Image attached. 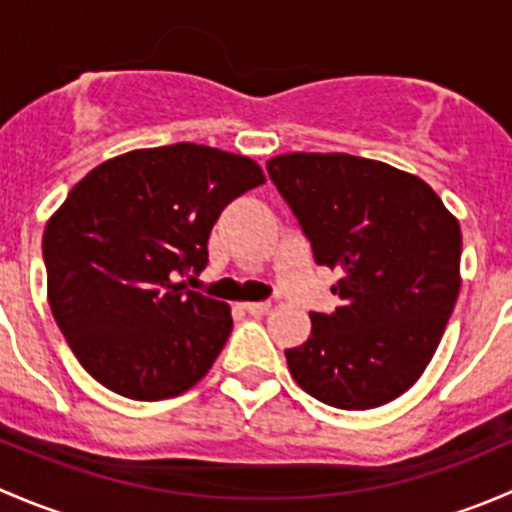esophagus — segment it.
<instances>
[{
	"label": "esophagus",
	"mask_w": 512,
	"mask_h": 512,
	"mask_svg": "<svg viewBox=\"0 0 512 512\" xmlns=\"http://www.w3.org/2000/svg\"><path fill=\"white\" fill-rule=\"evenodd\" d=\"M242 309H245L247 314H252V317H262V314L270 312V302H247L242 304Z\"/></svg>",
	"instance_id": "obj_1"
}]
</instances>
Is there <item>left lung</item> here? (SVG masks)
Wrapping results in <instances>:
<instances>
[{
    "instance_id": "1",
    "label": "left lung",
    "mask_w": 512,
    "mask_h": 512,
    "mask_svg": "<svg viewBox=\"0 0 512 512\" xmlns=\"http://www.w3.org/2000/svg\"><path fill=\"white\" fill-rule=\"evenodd\" d=\"M267 175L312 245L342 272L332 314L287 349L294 381L322 404L364 411L416 384L461 289V227L416 175L349 153H287Z\"/></svg>"
}]
</instances>
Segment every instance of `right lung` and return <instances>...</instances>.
<instances>
[{"mask_svg": "<svg viewBox=\"0 0 512 512\" xmlns=\"http://www.w3.org/2000/svg\"><path fill=\"white\" fill-rule=\"evenodd\" d=\"M262 183L255 160L175 143L106 160L74 185L41 255L56 327L98 384L160 401L208 374L230 307L175 277L205 270L215 220Z\"/></svg>", "mask_w": 512, "mask_h": 512, "instance_id": "1", "label": "right lung"}]
</instances>
